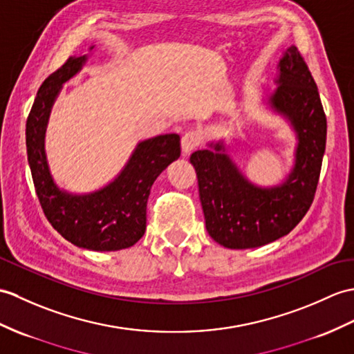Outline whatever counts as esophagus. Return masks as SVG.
Here are the masks:
<instances>
[{"mask_svg":"<svg viewBox=\"0 0 354 354\" xmlns=\"http://www.w3.org/2000/svg\"><path fill=\"white\" fill-rule=\"evenodd\" d=\"M201 145V137L194 131H188L180 138V146H183V153L188 155L192 151H194L197 146Z\"/></svg>","mask_w":354,"mask_h":354,"instance_id":"esophagus-1","label":"esophagus"}]
</instances>
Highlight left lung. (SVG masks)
Listing matches in <instances>:
<instances>
[{"mask_svg": "<svg viewBox=\"0 0 354 354\" xmlns=\"http://www.w3.org/2000/svg\"><path fill=\"white\" fill-rule=\"evenodd\" d=\"M277 90L268 105L288 119L297 137L292 170L282 184L262 188L236 169L221 142L196 151V170L205 225L227 249H253L276 241L299 225L317 192L326 151L327 120L314 78L297 46L279 62Z\"/></svg>", "mask_w": 354, "mask_h": 354, "instance_id": "8db88e82", "label": "left lung"}]
</instances>
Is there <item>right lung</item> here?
I'll return each instance as SVG.
<instances>
[{"mask_svg": "<svg viewBox=\"0 0 354 354\" xmlns=\"http://www.w3.org/2000/svg\"><path fill=\"white\" fill-rule=\"evenodd\" d=\"M86 60L87 55L69 57L40 86L27 119V155L39 202L55 231L77 248L114 252L131 248L143 236L151 187L179 158L180 142L178 134L147 138L137 145L118 178L101 190L87 194L60 190L49 174L45 131L62 86L77 75Z\"/></svg>", "mask_w": 354, "mask_h": 354, "instance_id": "obj_1", "label": "right lung"}]
</instances>
